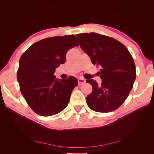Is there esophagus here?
<instances>
[{
  "label": "esophagus",
  "mask_w": 154,
  "mask_h": 154,
  "mask_svg": "<svg viewBox=\"0 0 154 154\" xmlns=\"http://www.w3.org/2000/svg\"><path fill=\"white\" fill-rule=\"evenodd\" d=\"M78 85H82V84H83V83H85V79L80 78L78 79Z\"/></svg>",
  "instance_id": "esophagus-1"
}]
</instances>
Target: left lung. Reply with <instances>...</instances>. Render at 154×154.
<instances>
[{"label":"left lung","mask_w":154,"mask_h":154,"mask_svg":"<svg viewBox=\"0 0 154 154\" xmlns=\"http://www.w3.org/2000/svg\"><path fill=\"white\" fill-rule=\"evenodd\" d=\"M82 49L89 56L92 63L101 67V83L87 80L92 92L86 97L89 108L98 112H110L127 98L136 78V66L127 48L110 36L90 32L76 35Z\"/></svg>","instance_id":"left-lung-1"}]
</instances>
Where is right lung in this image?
Returning <instances> with one entry per match:
<instances>
[{
  "label": "right lung",
  "mask_w": 154,
  "mask_h": 154,
  "mask_svg": "<svg viewBox=\"0 0 154 154\" xmlns=\"http://www.w3.org/2000/svg\"><path fill=\"white\" fill-rule=\"evenodd\" d=\"M78 45L74 35L50 37L31 45L21 56L17 80L27 103L37 114L53 116L67 106L77 79L58 80L54 73L66 62L67 51Z\"/></svg>",
  "instance_id": "add662e5"
}]
</instances>
